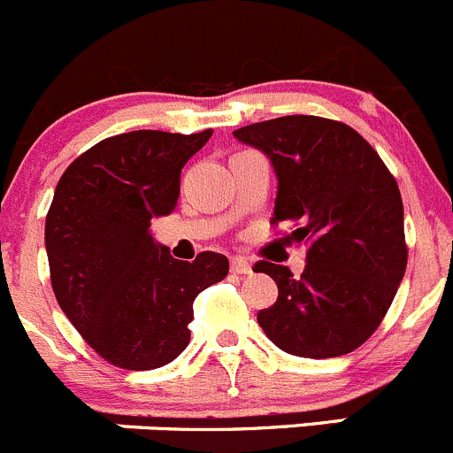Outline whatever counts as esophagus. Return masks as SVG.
<instances>
[{"label":"esophagus","instance_id":"34e87169","mask_svg":"<svg viewBox=\"0 0 453 453\" xmlns=\"http://www.w3.org/2000/svg\"><path fill=\"white\" fill-rule=\"evenodd\" d=\"M231 271L237 273V275H250V273H253V266H250V262L246 257H233Z\"/></svg>","mask_w":453,"mask_h":453}]
</instances>
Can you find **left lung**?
Listing matches in <instances>:
<instances>
[{"mask_svg": "<svg viewBox=\"0 0 453 453\" xmlns=\"http://www.w3.org/2000/svg\"><path fill=\"white\" fill-rule=\"evenodd\" d=\"M262 151L277 176L273 222L297 225L306 268L257 262L277 302L257 312L266 337L295 357L330 359L368 342L405 275L396 180L361 134L321 116H281L233 132Z\"/></svg>", "mask_w": 453, "mask_h": 453, "instance_id": "1", "label": "left lung"}]
</instances>
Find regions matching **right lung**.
Here are the masks:
<instances>
[{
  "mask_svg": "<svg viewBox=\"0 0 453 453\" xmlns=\"http://www.w3.org/2000/svg\"><path fill=\"white\" fill-rule=\"evenodd\" d=\"M211 134H119L81 154L57 185L46 218L52 290L111 365L154 370L176 359L194 299L226 277L225 255L180 262L151 237V220L176 209L182 167Z\"/></svg>",
  "mask_w": 453,
  "mask_h": 453,
  "instance_id": "right-lung-1",
  "label": "right lung"
}]
</instances>
